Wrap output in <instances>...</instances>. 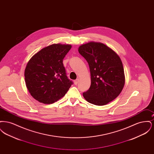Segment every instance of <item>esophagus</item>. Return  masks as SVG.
I'll list each match as a JSON object with an SVG mask.
<instances>
[{
  "label": "esophagus",
  "mask_w": 154,
  "mask_h": 154,
  "mask_svg": "<svg viewBox=\"0 0 154 154\" xmlns=\"http://www.w3.org/2000/svg\"><path fill=\"white\" fill-rule=\"evenodd\" d=\"M79 82V79H76L74 81V83L75 85H77Z\"/></svg>",
  "instance_id": "esophagus-1"
}]
</instances>
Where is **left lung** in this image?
Wrapping results in <instances>:
<instances>
[{
	"label": "left lung",
	"mask_w": 154,
	"mask_h": 154,
	"mask_svg": "<svg viewBox=\"0 0 154 154\" xmlns=\"http://www.w3.org/2000/svg\"><path fill=\"white\" fill-rule=\"evenodd\" d=\"M79 52L88 63L91 84L83 93L85 99L97 106L114 100L124 87L125 78L122 61L110 47L99 42L82 44Z\"/></svg>",
	"instance_id": "8db88e82"
}]
</instances>
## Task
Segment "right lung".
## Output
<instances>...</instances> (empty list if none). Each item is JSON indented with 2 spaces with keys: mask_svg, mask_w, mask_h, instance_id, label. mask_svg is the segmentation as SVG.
Returning <instances> with one entry per match:
<instances>
[{
  "mask_svg": "<svg viewBox=\"0 0 154 154\" xmlns=\"http://www.w3.org/2000/svg\"><path fill=\"white\" fill-rule=\"evenodd\" d=\"M70 44H53L42 48L28 62L25 70L26 88L39 102L52 104L63 97L73 82L68 79L63 59Z\"/></svg>",
  "mask_w": 154,
  "mask_h": 154,
  "instance_id": "obj_1",
  "label": "right lung"
}]
</instances>
